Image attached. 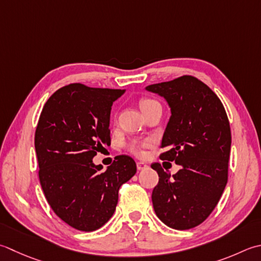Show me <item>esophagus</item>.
Here are the masks:
<instances>
[{
	"instance_id": "1",
	"label": "esophagus",
	"mask_w": 261,
	"mask_h": 261,
	"mask_svg": "<svg viewBox=\"0 0 261 261\" xmlns=\"http://www.w3.org/2000/svg\"><path fill=\"white\" fill-rule=\"evenodd\" d=\"M137 168L139 171H142V170H146V168H148V165L145 164V163H142V162H138L137 163Z\"/></svg>"
}]
</instances>
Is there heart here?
I'll use <instances>...</instances> for the list:
<instances>
[{"mask_svg": "<svg viewBox=\"0 0 261 261\" xmlns=\"http://www.w3.org/2000/svg\"><path fill=\"white\" fill-rule=\"evenodd\" d=\"M155 103H157V101L154 100V99H150V98H142V99L140 100L139 106H140L141 111H144V110L148 109V107L151 106L152 104H155ZM126 148H127V149H129L131 152H134V154H137V155H140V154H141V145H139V144H138V142H136V141L127 142V144H126Z\"/></svg>", "mask_w": 261, "mask_h": 261, "instance_id": "b5f03b06", "label": "heart"}]
</instances>
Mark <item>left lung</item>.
Wrapping results in <instances>:
<instances>
[{
    "instance_id": "1",
    "label": "left lung",
    "mask_w": 261,
    "mask_h": 261,
    "mask_svg": "<svg viewBox=\"0 0 261 261\" xmlns=\"http://www.w3.org/2000/svg\"><path fill=\"white\" fill-rule=\"evenodd\" d=\"M147 91L166 100L171 116L162 139L161 160L181 170L171 176L161 164L151 195L157 217L168 227L189 229L211 215L227 183L231 129L216 94L195 76L149 85Z\"/></svg>"
}]
</instances>
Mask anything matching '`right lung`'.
Instances as JSON below:
<instances>
[{"instance_id": "obj_1", "label": "right lung", "mask_w": 261, "mask_h": 261, "mask_svg": "<svg viewBox=\"0 0 261 261\" xmlns=\"http://www.w3.org/2000/svg\"><path fill=\"white\" fill-rule=\"evenodd\" d=\"M124 89L62 87L43 107L35 134L39 181L46 200L63 222L93 232L113 216L119 189L136 174L130 156H117L103 171L93 158L111 144L113 101Z\"/></svg>"}]
</instances>
